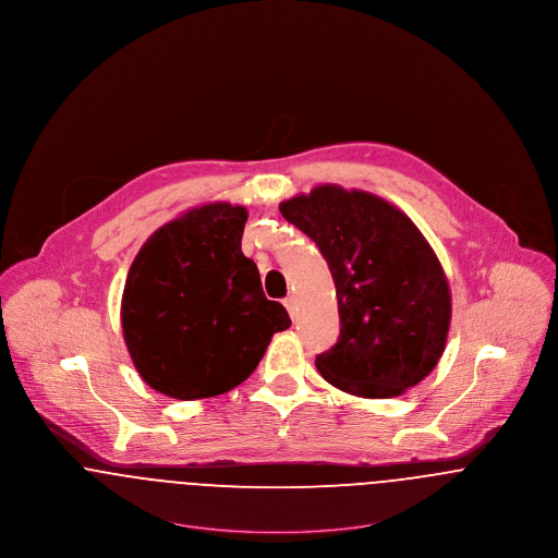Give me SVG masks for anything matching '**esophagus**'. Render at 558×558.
Here are the masks:
<instances>
[{"mask_svg": "<svg viewBox=\"0 0 558 558\" xmlns=\"http://www.w3.org/2000/svg\"><path fill=\"white\" fill-rule=\"evenodd\" d=\"M284 305H287V310H289V314L291 316H295V310H296V299L293 295L287 296L284 299Z\"/></svg>", "mask_w": 558, "mask_h": 558, "instance_id": "34e87169", "label": "esophagus"}]
</instances>
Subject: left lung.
Returning a JSON list of instances; mask_svg holds the SVG:
<instances>
[{
	"label": "left lung",
	"instance_id": "obj_1",
	"mask_svg": "<svg viewBox=\"0 0 558 558\" xmlns=\"http://www.w3.org/2000/svg\"><path fill=\"white\" fill-rule=\"evenodd\" d=\"M312 238L337 289L341 332L316 356L330 386L361 398H393L438 364L451 325L442 265L417 226L361 190L318 185L280 204Z\"/></svg>",
	"mask_w": 558,
	"mask_h": 558
}]
</instances>
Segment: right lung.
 Listing matches in <instances>:
<instances>
[{
    "label": "right lung",
    "mask_w": 558,
    "mask_h": 558,
    "mask_svg": "<svg viewBox=\"0 0 558 558\" xmlns=\"http://www.w3.org/2000/svg\"><path fill=\"white\" fill-rule=\"evenodd\" d=\"M246 208L215 202L162 226L134 257L122 330L147 386L179 400L230 392L291 327L242 253Z\"/></svg>",
    "instance_id": "right-lung-1"
}]
</instances>
